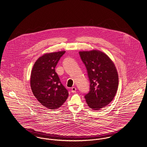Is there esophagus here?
I'll return each instance as SVG.
<instances>
[{
	"mask_svg": "<svg viewBox=\"0 0 147 147\" xmlns=\"http://www.w3.org/2000/svg\"><path fill=\"white\" fill-rule=\"evenodd\" d=\"M76 88L75 87H72L71 88V92L72 93H75L76 92Z\"/></svg>",
	"mask_w": 147,
	"mask_h": 147,
	"instance_id": "34e87169",
	"label": "esophagus"
}]
</instances>
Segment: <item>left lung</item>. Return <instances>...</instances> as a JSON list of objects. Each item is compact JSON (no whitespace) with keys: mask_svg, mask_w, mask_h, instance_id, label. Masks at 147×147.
Returning <instances> with one entry per match:
<instances>
[{"mask_svg":"<svg viewBox=\"0 0 147 147\" xmlns=\"http://www.w3.org/2000/svg\"><path fill=\"white\" fill-rule=\"evenodd\" d=\"M90 82V91L85 96L88 107L97 111L114 99L119 84L117 70L110 57L97 50L79 51Z\"/></svg>","mask_w":147,"mask_h":147,"instance_id":"left-lung-1","label":"left lung"}]
</instances>
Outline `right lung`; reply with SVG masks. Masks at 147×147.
I'll return each instance as SVG.
<instances>
[{"mask_svg": "<svg viewBox=\"0 0 147 147\" xmlns=\"http://www.w3.org/2000/svg\"><path fill=\"white\" fill-rule=\"evenodd\" d=\"M65 51L47 53L37 59L33 65L30 84L32 92L41 105L56 109L64 103L68 92L61 84L55 67Z\"/></svg>", "mask_w": 147, "mask_h": 147, "instance_id": "right-lung-1", "label": "right lung"}]
</instances>
